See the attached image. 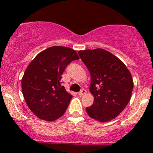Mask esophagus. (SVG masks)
<instances>
[{
    "label": "esophagus",
    "instance_id": "1",
    "mask_svg": "<svg viewBox=\"0 0 153 153\" xmlns=\"http://www.w3.org/2000/svg\"><path fill=\"white\" fill-rule=\"evenodd\" d=\"M86 93H87V92H86L85 90V89H82L81 91H80L78 93V95H80V96H82V95H84L85 94H86Z\"/></svg>",
    "mask_w": 153,
    "mask_h": 153
}]
</instances>
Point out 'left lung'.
<instances>
[{"label": "left lung", "mask_w": 153, "mask_h": 153, "mask_svg": "<svg viewBox=\"0 0 153 153\" xmlns=\"http://www.w3.org/2000/svg\"><path fill=\"white\" fill-rule=\"evenodd\" d=\"M78 54L91 77L90 91L94 102L86 108L88 115L100 122L112 120L131 98V73L118 58L104 49L80 51Z\"/></svg>", "instance_id": "8db88e82"}]
</instances>
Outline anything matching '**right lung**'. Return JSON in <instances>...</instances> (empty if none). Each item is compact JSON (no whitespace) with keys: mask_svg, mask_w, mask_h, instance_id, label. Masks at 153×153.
<instances>
[{"mask_svg":"<svg viewBox=\"0 0 153 153\" xmlns=\"http://www.w3.org/2000/svg\"><path fill=\"white\" fill-rule=\"evenodd\" d=\"M79 57L74 50L53 46L38 53L24 73L21 87L25 102L40 119L53 121L65 113L73 95L61 86V75Z\"/></svg>","mask_w":153,"mask_h":153,"instance_id":"right-lung-1","label":"right lung"}]
</instances>
